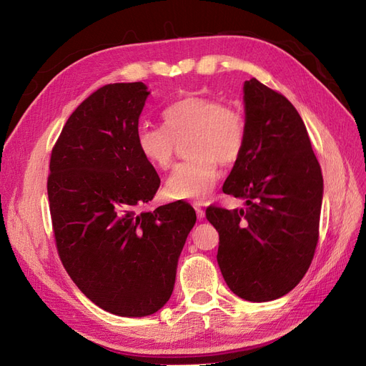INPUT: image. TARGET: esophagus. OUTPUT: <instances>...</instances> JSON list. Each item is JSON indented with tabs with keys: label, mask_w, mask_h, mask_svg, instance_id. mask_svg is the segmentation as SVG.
Instances as JSON below:
<instances>
[{
	"label": "esophagus",
	"mask_w": 366,
	"mask_h": 366,
	"mask_svg": "<svg viewBox=\"0 0 366 366\" xmlns=\"http://www.w3.org/2000/svg\"><path fill=\"white\" fill-rule=\"evenodd\" d=\"M194 207H195V212H197L198 219H203V218H204V210H203V207H202V203H195Z\"/></svg>",
	"instance_id": "34e87169"
}]
</instances>
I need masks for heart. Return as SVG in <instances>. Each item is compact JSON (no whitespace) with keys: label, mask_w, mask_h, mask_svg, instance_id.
Segmentation results:
<instances>
[{"label":"heart","mask_w":366,"mask_h":366,"mask_svg":"<svg viewBox=\"0 0 366 366\" xmlns=\"http://www.w3.org/2000/svg\"><path fill=\"white\" fill-rule=\"evenodd\" d=\"M163 125H142L136 143L140 154L157 169H168L179 142L187 137L186 154L164 184L175 200L204 198L218 179L219 166L235 164L246 147V119L217 97L187 94L163 109Z\"/></svg>","instance_id":"b5f03b06"}]
</instances>
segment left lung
<instances>
[{"mask_svg":"<svg viewBox=\"0 0 366 366\" xmlns=\"http://www.w3.org/2000/svg\"><path fill=\"white\" fill-rule=\"evenodd\" d=\"M246 147L223 186L246 209H206L229 289L250 302L293 290L313 261L324 179L304 122L281 93L244 82Z\"/></svg>","mask_w":366,"mask_h":366,"instance_id":"1","label":"left lung"}]
</instances>
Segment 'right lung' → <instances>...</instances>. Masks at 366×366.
<instances>
[{"label":"right lung","mask_w":366,"mask_h":366,"mask_svg":"<svg viewBox=\"0 0 366 366\" xmlns=\"http://www.w3.org/2000/svg\"><path fill=\"white\" fill-rule=\"evenodd\" d=\"M148 94L145 84L129 82L88 96L54 143L47 179L65 270L92 302L127 317L149 316L169 301L197 219L187 203L140 210L160 186L136 143Z\"/></svg>","instance_id":"right-lung-1"}]
</instances>
